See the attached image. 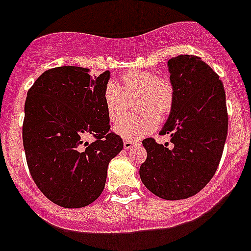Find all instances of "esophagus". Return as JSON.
Returning a JSON list of instances; mask_svg holds the SVG:
<instances>
[{
    "instance_id": "34e87169",
    "label": "esophagus",
    "mask_w": 251,
    "mask_h": 251,
    "mask_svg": "<svg viewBox=\"0 0 251 251\" xmlns=\"http://www.w3.org/2000/svg\"><path fill=\"white\" fill-rule=\"evenodd\" d=\"M135 144H137V142H133V141H124V142H123L124 149H130V148H133V147H134Z\"/></svg>"
}]
</instances>
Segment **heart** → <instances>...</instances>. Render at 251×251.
<instances>
[{"instance_id":"b5f03b06","label":"heart","mask_w":251,"mask_h":251,"mask_svg":"<svg viewBox=\"0 0 251 251\" xmlns=\"http://www.w3.org/2000/svg\"><path fill=\"white\" fill-rule=\"evenodd\" d=\"M174 96V86L169 78L135 68L123 73L118 84H105L102 100L112 123L121 121L126 114L127 102L132 100L136 113L121 122L116 133L126 141H135L151 134L158 122L168 118L173 109Z\"/></svg>"}]
</instances>
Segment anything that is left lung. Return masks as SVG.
I'll return each mask as SVG.
<instances>
[{"mask_svg": "<svg viewBox=\"0 0 251 251\" xmlns=\"http://www.w3.org/2000/svg\"><path fill=\"white\" fill-rule=\"evenodd\" d=\"M168 70L176 96L159 134L171 135L172 144L144 139L147 159L139 176L157 197L180 201L201 192L217 172L227 134V110L223 82L201 57L179 54L168 61Z\"/></svg>", "mask_w": 251, "mask_h": 251, "instance_id": "left-lung-1", "label": "left lung"}]
</instances>
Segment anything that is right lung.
<instances>
[{"mask_svg": "<svg viewBox=\"0 0 251 251\" xmlns=\"http://www.w3.org/2000/svg\"><path fill=\"white\" fill-rule=\"evenodd\" d=\"M109 77V71L93 78L88 68L63 66L43 72L27 92V165L38 189L63 208L93 203L104 189L108 164L123 149L122 138L109 132L102 100Z\"/></svg>", "mask_w": 251, "mask_h": 251, "instance_id": "1", "label": "right lung"}]
</instances>
